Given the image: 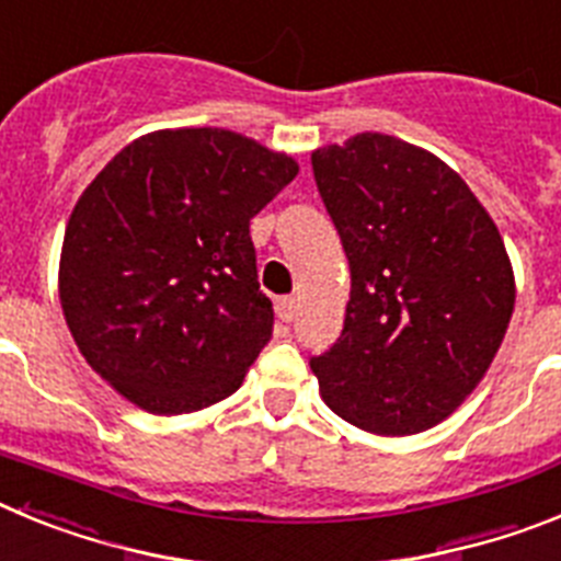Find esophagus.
<instances>
[{
    "mask_svg": "<svg viewBox=\"0 0 561 561\" xmlns=\"http://www.w3.org/2000/svg\"><path fill=\"white\" fill-rule=\"evenodd\" d=\"M275 309H277V317H280L284 323H291V320L297 317V300L295 297H280Z\"/></svg>",
    "mask_w": 561,
    "mask_h": 561,
    "instance_id": "esophagus-1",
    "label": "esophagus"
}]
</instances>
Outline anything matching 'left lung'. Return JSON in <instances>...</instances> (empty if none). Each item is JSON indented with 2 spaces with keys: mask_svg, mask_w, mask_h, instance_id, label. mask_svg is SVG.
<instances>
[{
  "mask_svg": "<svg viewBox=\"0 0 561 561\" xmlns=\"http://www.w3.org/2000/svg\"><path fill=\"white\" fill-rule=\"evenodd\" d=\"M351 266L345 325L311 359L320 396L374 435L455 413L503 345L517 286L503 236L460 173L379 131L311 151Z\"/></svg>",
  "mask_w": 561,
  "mask_h": 561,
  "instance_id": "8db88e82",
  "label": "left lung"
}]
</instances>
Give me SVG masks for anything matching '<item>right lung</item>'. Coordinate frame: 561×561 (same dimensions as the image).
Listing matches in <instances>:
<instances>
[{"label": "right lung", "instance_id": "obj_1", "mask_svg": "<svg viewBox=\"0 0 561 561\" xmlns=\"http://www.w3.org/2000/svg\"><path fill=\"white\" fill-rule=\"evenodd\" d=\"M230 128H160L114 153L67 221L64 320L89 368L153 415L236 393L272 336L250 221L297 176Z\"/></svg>", "mask_w": 561, "mask_h": 561}]
</instances>
